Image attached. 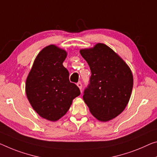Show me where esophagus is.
Segmentation results:
<instances>
[{"instance_id": "obj_1", "label": "esophagus", "mask_w": 157, "mask_h": 157, "mask_svg": "<svg viewBox=\"0 0 157 157\" xmlns=\"http://www.w3.org/2000/svg\"><path fill=\"white\" fill-rule=\"evenodd\" d=\"M76 85H77V86L78 87L79 89H80V90H81V89H82V83H81V82H78V83H77Z\"/></svg>"}]
</instances>
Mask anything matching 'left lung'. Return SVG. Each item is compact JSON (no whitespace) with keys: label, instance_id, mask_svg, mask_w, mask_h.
Returning <instances> with one entry per match:
<instances>
[{"label":"left lung","instance_id":"left-lung-1","mask_svg":"<svg viewBox=\"0 0 157 157\" xmlns=\"http://www.w3.org/2000/svg\"><path fill=\"white\" fill-rule=\"evenodd\" d=\"M81 56L90 67V83L83 93V100L91 114L100 121L119 116L128 103L133 77L127 64L103 43L81 49Z\"/></svg>","mask_w":157,"mask_h":157}]
</instances>
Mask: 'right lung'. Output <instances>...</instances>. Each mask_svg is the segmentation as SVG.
<instances>
[{
  "mask_svg": "<svg viewBox=\"0 0 157 157\" xmlns=\"http://www.w3.org/2000/svg\"><path fill=\"white\" fill-rule=\"evenodd\" d=\"M67 53L50 45L38 54L26 81V94L31 107L40 117L56 121L66 114L81 92L69 81L63 66Z\"/></svg>",
  "mask_w": 157,
  "mask_h": 157,
  "instance_id": "obj_1",
  "label": "right lung"
}]
</instances>
